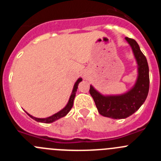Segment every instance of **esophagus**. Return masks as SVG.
Masks as SVG:
<instances>
[{
	"label": "esophagus",
	"instance_id": "1",
	"mask_svg": "<svg viewBox=\"0 0 161 161\" xmlns=\"http://www.w3.org/2000/svg\"><path fill=\"white\" fill-rule=\"evenodd\" d=\"M84 77H85V78H86V75H85V76H84Z\"/></svg>",
	"mask_w": 161,
	"mask_h": 161
}]
</instances>
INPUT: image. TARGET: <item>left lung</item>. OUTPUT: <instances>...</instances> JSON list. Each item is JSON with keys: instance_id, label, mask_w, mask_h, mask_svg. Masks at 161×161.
Segmentation results:
<instances>
[{"instance_id": "obj_1", "label": "left lung", "mask_w": 161, "mask_h": 161, "mask_svg": "<svg viewBox=\"0 0 161 161\" xmlns=\"http://www.w3.org/2000/svg\"><path fill=\"white\" fill-rule=\"evenodd\" d=\"M125 39L131 47L137 63L138 75L135 85L126 93L116 95L102 94L93 85H90L89 89L99 114L114 119H126L137 111L146 100L149 90V68L147 59L135 39L127 37Z\"/></svg>"}]
</instances>
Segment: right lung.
I'll list each match as a JSON object with an SVG mask.
<instances>
[{
	"label": "right lung",
	"instance_id": "obj_1",
	"mask_svg": "<svg viewBox=\"0 0 161 161\" xmlns=\"http://www.w3.org/2000/svg\"><path fill=\"white\" fill-rule=\"evenodd\" d=\"M80 81H82V78L81 77L78 78V80L76 81L75 85H74L73 89H72V93H71L70 97H69V100H68V103H67V105L65 106V107L63 108V109H61V110H59V111L57 112L56 114H55L52 115V116H50V117L45 118V119H39V118L34 117V116L31 115L30 114H28L27 112H26V114L29 115L31 119H34V120L37 121V122H38V123H53V122H55V121L58 120V119H61V118L64 117V116H66V115L68 114V112L70 111L72 106H73L74 98H75V97H76V90H77L78 85H79V83Z\"/></svg>",
	"mask_w": 161,
	"mask_h": 161
}]
</instances>
